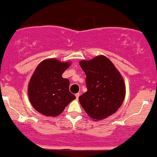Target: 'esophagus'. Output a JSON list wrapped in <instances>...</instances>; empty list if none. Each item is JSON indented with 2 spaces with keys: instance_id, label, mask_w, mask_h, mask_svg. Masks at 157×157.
<instances>
[{
  "instance_id": "1",
  "label": "esophagus",
  "mask_w": 157,
  "mask_h": 157,
  "mask_svg": "<svg viewBox=\"0 0 157 157\" xmlns=\"http://www.w3.org/2000/svg\"><path fill=\"white\" fill-rule=\"evenodd\" d=\"M75 97H76V99H78L79 97H80V94H79V93L76 94H75Z\"/></svg>"
}]
</instances>
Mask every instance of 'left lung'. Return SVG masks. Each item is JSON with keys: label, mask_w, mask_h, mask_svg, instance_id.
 <instances>
[{"label": "left lung", "mask_w": 157, "mask_h": 157, "mask_svg": "<svg viewBox=\"0 0 157 157\" xmlns=\"http://www.w3.org/2000/svg\"><path fill=\"white\" fill-rule=\"evenodd\" d=\"M80 66L86 75L88 88L79 97L81 106L94 121L105 119L114 114L121 106L126 95L125 82L121 73L105 56L82 60Z\"/></svg>", "instance_id": "obj_1"}]
</instances>
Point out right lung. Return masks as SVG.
<instances>
[{
  "instance_id": "add662e5",
  "label": "right lung",
  "mask_w": 157,
  "mask_h": 157,
  "mask_svg": "<svg viewBox=\"0 0 157 157\" xmlns=\"http://www.w3.org/2000/svg\"><path fill=\"white\" fill-rule=\"evenodd\" d=\"M70 65V62L49 58L37 66L28 86L30 102L37 112L56 117L76 99L69 91V80L62 77Z\"/></svg>"
}]
</instances>
